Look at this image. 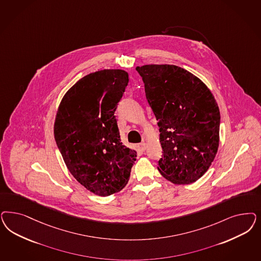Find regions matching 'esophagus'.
<instances>
[{
  "mask_svg": "<svg viewBox=\"0 0 261 261\" xmlns=\"http://www.w3.org/2000/svg\"><path fill=\"white\" fill-rule=\"evenodd\" d=\"M137 147H138V150H139V151H144L146 150V144L145 143L138 144Z\"/></svg>",
  "mask_w": 261,
  "mask_h": 261,
  "instance_id": "1",
  "label": "esophagus"
}]
</instances>
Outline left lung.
Returning a JSON list of instances; mask_svg holds the SVG:
<instances>
[{"label": "left lung", "mask_w": 261, "mask_h": 261, "mask_svg": "<svg viewBox=\"0 0 261 261\" xmlns=\"http://www.w3.org/2000/svg\"><path fill=\"white\" fill-rule=\"evenodd\" d=\"M160 126V174L189 185L208 170L218 151L220 111L206 85L176 65L136 67Z\"/></svg>", "instance_id": "8db88e82"}]
</instances>
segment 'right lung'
Wrapping results in <instances>:
<instances>
[{
    "instance_id": "add662e5",
    "label": "right lung",
    "mask_w": 261,
    "mask_h": 261,
    "mask_svg": "<svg viewBox=\"0 0 261 261\" xmlns=\"http://www.w3.org/2000/svg\"><path fill=\"white\" fill-rule=\"evenodd\" d=\"M128 84L126 71L105 69L84 76L59 105L55 139L70 173L99 196L126 186L136 151L121 142L115 111Z\"/></svg>"
}]
</instances>
